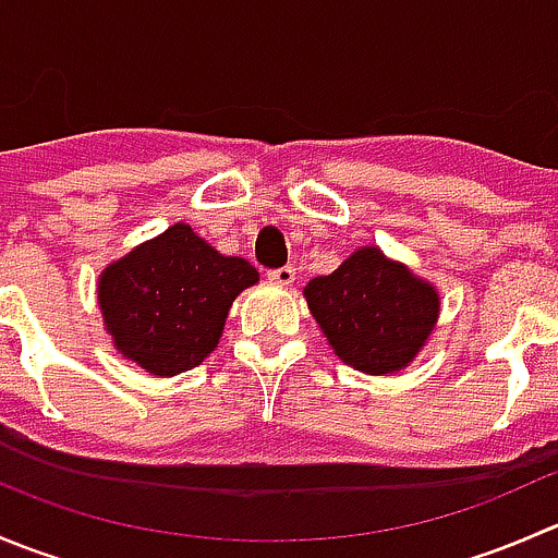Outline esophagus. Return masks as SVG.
<instances>
[{"label": "esophagus", "instance_id": "34e87169", "mask_svg": "<svg viewBox=\"0 0 558 558\" xmlns=\"http://www.w3.org/2000/svg\"><path fill=\"white\" fill-rule=\"evenodd\" d=\"M267 278L272 280V283H278V286H291V283H294V278H296V269L291 267V264H286V267L269 269Z\"/></svg>", "mask_w": 558, "mask_h": 558}]
</instances>
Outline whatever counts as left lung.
<instances>
[{
	"mask_svg": "<svg viewBox=\"0 0 558 558\" xmlns=\"http://www.w3.org/2000/svg\"><path fill=\"white\" fill-rule=\"evenodd\" d=\"M305 300L337 356L367 375L408 367L440 315L435 286L380 247H359L335 272L313 278Z\"/></svg>",
	"mask_w": 558,
	"mask_h": 558,
	"instance_id": "1",
	"label": "left lung"
}]
</instances>
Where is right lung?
Returning <instances> with one entry per match:
<instances>
[{
  "instance_id": "1",
  "label": "right lung",
  "mask_w": 558,
  "mask_h": 558,
  "mask_svg": "<svg viewBox=\"0 0 558 558\" xmlns=\"http://www.w3.org/2000/svg\"><path fill=\"white\" fill-rule=\"evenodd\" d=\"M258 283L253 264L223 256L174 223L99 275V311L118 353L172 378L216 351L234 296Z\"/></svg>"
}]
</instances>
